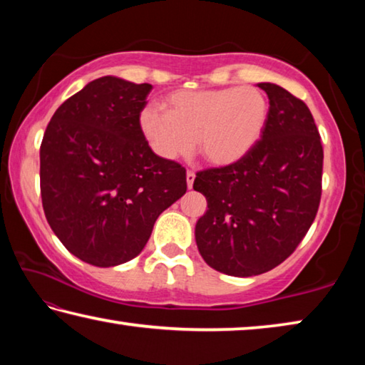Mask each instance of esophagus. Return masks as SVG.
Instances as JSON below:
<instances>
[{
    "mask_svg": "<svg viewBox=\"0 0 365 365\" xmlns=\"http://www.w3.org/2000/svg\"><path fill=\"white\" fill-rule=\"evenodd\" d=\"M195 172L193 170H188L187 172V187L188 188H193V182H195Z\"/></svg>",
    "mask_w": 365,
    "mask_h": 365,
    "instance_id": "34e87169",
    "label": "esophagus"
}]
</instances>
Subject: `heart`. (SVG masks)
Here are the masks:
<instances>
[{"mask_svg": "<svg viewBox=\"0 0 365 365\" xmlns=\"http://www.w3.org/2000/svg\"><path fill=\"white\" fill-rule=\"evenodd\" d=\"M164 113L145 109L140 128L163 159L185 158L197 140L206 163L225 168L242 160L261 140L269 101L255 86L178 90L160 103Z\"/></svg>", "mask_w": 365, "mask_h": 365, "instance_id": "1", "label": "heart"}]
</instances>
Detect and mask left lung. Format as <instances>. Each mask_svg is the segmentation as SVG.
<instances>
[{"label": "left lung", "instance_id": "left-lung-1", "mask_svg": "<svg viewBox=\"0 0 365 365\" xmlns=\"http://www.w3.org/2000/svg\"><path fill=\"white\" fill-rule=\"evenodd\" d=\"M257 145L232 165L197 172L206 196L195 238L207 265L233 277L269 272L296 250L316 219L322 195L324 150L311 110L275 83Z\"/></svg>", "mask_w": 365, "mask_h": 365}]
</instances>
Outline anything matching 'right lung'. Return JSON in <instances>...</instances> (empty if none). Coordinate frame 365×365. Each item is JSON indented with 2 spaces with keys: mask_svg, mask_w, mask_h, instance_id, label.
<instances>
[{
  "mask_svg": "<svg viewBox=\"0 0 365 365\" xmlns=\"http://www.w3.org/2000/svg\"><path fill=\"white\" fill-rule=\"evenodd\" d=\"M150 83L106 76L66 100L40 146L46 220L96 267L137 257L154 222L187 191V170L154 154L140 128Z\"/></svg>",
  "mask_w": 365,
  "mask_h": 365,
  "instance_id": "1",
  "label": "right lung"
}]
</instances>
